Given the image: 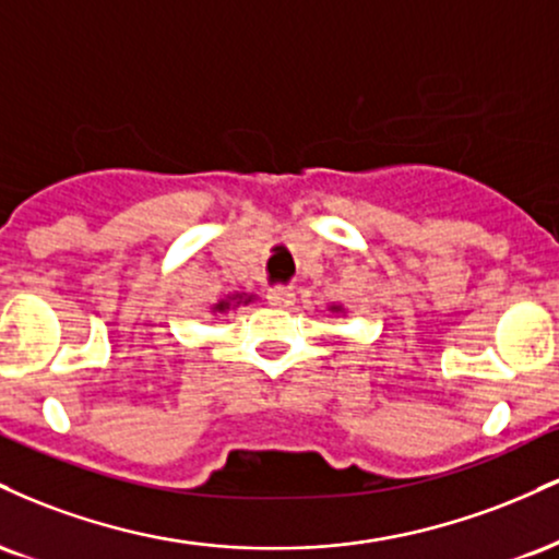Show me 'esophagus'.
<instances>
[{
	"label": "esophagus",
	"mask_w": 559,
	"mask_h": 559,
	"mask_svg": "<svg viewBox=\"0 0 559 559\" xmlns=\"http://www.w3.org/2000/svg\"><path fill=\"white\" fill-rule=\"evenodd\" d=\"M294 297H297V294H294L292 286H273V288H267V301H271L273 307L294 305Z\"/></svg>",
	"instance_id": "esophagus-1"
}]
</instances>
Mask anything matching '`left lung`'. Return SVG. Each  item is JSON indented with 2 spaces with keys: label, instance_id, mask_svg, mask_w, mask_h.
Here are the masks:
<instances>
[{
  "label": "left lung",
  "instance_id": "8db88e82",
  "mask_svg": "<svg viewBox=\"0 0 559 559\" xmlns=\"http://www.w3.org/2000/svg\"><path fill=\"white\" fill-rule=\"evenodd\" d=\"M331 310H333V312H338V307H336V305H333V307H331Z\"/></svg>",
  "mask_w": 559,
  "mask_h": 559
}]
</instances>
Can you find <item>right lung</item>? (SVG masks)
I'll return each instance as SVG.
<instances>
[{"instance_id": "obj_1", "label": "right lung", "mask_w": 559, "mask_h": 559, "mask_svg": "<svg viewBox=\"0 0 559 559\" xmlns=\"http://www.w3.org/2000/svg\"><path fill=\"white\" fill-rule=\"evenodd\" d=\"M230 301H236V305H239V301H243V305H247V301H252V297H241V294H236V297H228V299L217 301L213 310H215V312H226V310H230ZM236 305H234V307H236Z\"/></svg>"}]
</instances>
